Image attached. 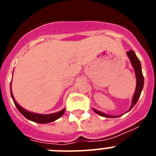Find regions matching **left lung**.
Instances as JSON below:
<instances>
[{"label":"left lung","instance_id":"1","mask_svg":"<svg viewBox=\"0 0 156 156\" xmlns=\"http://www.w3.org/2000/svg\"><path fill=\"white\" fill-rule=\"evenodd\" d=\"M128 57H129V60L131 62L132 66L134 69L135 71V75H136V79H137V86H136V90H135L134 94L133 96V99H132L131 105L129 107V108L128 109L127 112H129V110L133 108V106L136 105V103L137 102L140 96V94L142 91L143 87H144V76H143L142 74V70H141V66H140V62L138 58H137L136 54L134 53V51H133L132 50L129 51H126ZM94 111L96 112L98 115H101L103 117H106V118H116V117H119L120 115H107V114H105L101 112H99L96 109H94Z\"/></svg>","mask_w":156,"mask_h":156}]
</instances>
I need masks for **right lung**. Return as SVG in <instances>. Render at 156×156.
Segmentation results:
<instances>
[{
    "mask_svg": "<svg viewBox=\"0 0 156 156\" xmlns=\"http://www.w3.org/2000/svg\"><path fill=\"white\" fill-rule=\"evenodd\" d=\"M12 83V82H11ZM11 96H12V98L13 100L14 103L16 105V108H18L20 113L27 118L29 120H31L33 122H38V123H48V122H51L53 121L56 120L58 118L62 116L63 114L65 113V111H66V108L62 109V111L58 112L52 114H48V115H44V114H37V113H34V112H30L27 111V110L24 109L23 108H22L21 106L19 105L17 102L16 101L15 98L13 97V94L12 93V89H11Z\"/></svg>",
    "mask_w": 156,
    "mask_h": 156,
    "instance_id": "add662e5",
    "label": "right lung"
}]
</instances>
